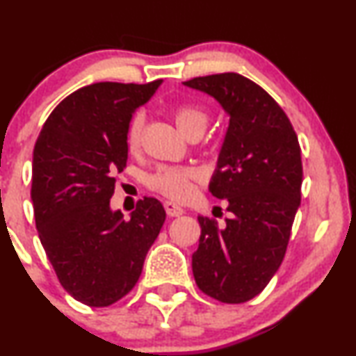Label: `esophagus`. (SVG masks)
Returning <instances> with one entry per match:
<instances>
[{"mask_svg":"<svg viewBox=\"0 0 356 356\" xmlns=\"http://www.w3.org/2000/svg\"><path fill=\"white\" fill-rule=\"evenodd\" d=\"M164 207H165V212L169 218H177V216H182L184 214V209L179 204H175L174 201H165L164 202Z\"/></svg>","mask_w":356,"mask_h":356,"instance_id":"34e87169","label":"esophagus"}]
</instances>
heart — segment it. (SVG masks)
Wrapping results in <instances>:
<instances>
[{
	"mask_svg": "<svg viewBox=\"0 0 356 356\" xmlns=\"http://www.w3.org/2000/svg\"><path fill=\"white\" fill-rule=\"evenodd\" d=\"M174 117L179 129L187 137L194 134H202L206 129L209 115L201 105L195 104H181L174 108ZM144 122L145 118L142 113H136L130 120L129 130H127V147L129 150L136 152L142 144L144 136ZM201 177V172L194 167L186 165H161L147 177V186L150 189L165 195V197L182 201L192 192L194 182Z\"/></svg>",
	"mask_w": 356,
	"mask_h": 356,
	"instance_id": "b5f03b06",
	"label": "heart"
}]
</instances>
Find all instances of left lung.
<instances>
[{
    "label": "left lung",
    "mask_w": 356,
    "mask_h": 356,
    "mask_svg": "<svg viewBox=\"0 0 356 356\" xmlns=\"http://www.w3.org/2000/svg\"><path fill=\"white\" fill-rule=\"evenodd\" d=\"M184 85L214 97L229 115L209 191L227 199L232 216L224 227L199 216L192 273L207 296L246 303L266 288L284 259L301 202L300 142L276 100L239 73L197 76Z\"/></svg>",
    "instance_id": "left-lung-1"
}]
</instances>
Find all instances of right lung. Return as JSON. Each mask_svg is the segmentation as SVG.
I'll return each mask as SVG.
<instances>
[{
	"mask_svg": "<svg viewBox=\"0 0 356 356\" xmlns=\"http://www.w3.org/2000/svg\"><path fill=\"white\" fill-rule=\"evenodd\" d=\"M162 80L145 85L100 81L61 100L33 150L36 229L58 281L80 303L104 308L140 277L165 211L155 197L137 202L130 219L110 209L115 175L127 165L132 113Z\"/></svg>",
	"mask_w": 356,
	"mask_h": 356,
	"instance_id": "add662e5",
	"label": "right lung"
}]
</instances>
